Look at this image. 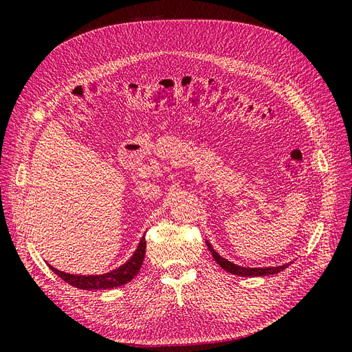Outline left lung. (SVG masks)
<instances>
[{
    "label": "left lung",
    "instance_id": "left-lung-1",
    "mask_svg": "<svg viewBox=\"0 0 352 352\" xmlns=\"http://www.w3.org/2000/svg\"><path fill=\"white\" fill-rule=\"evenodd\" d=\"M207 247L210 250V252L212 254V258L217 261V264L220 267L225 269L226 272L236 274V276H245V278H255V276H269V274H276L282 270H285L289 264H283V265H276V267H241L238 264H233L232 261L223 258L219 252H216L212 250V247L210 245V242L207 241Z\"/></svg>",
    "mask_w": 352,
    "mask_h": 352
}]
</instances>
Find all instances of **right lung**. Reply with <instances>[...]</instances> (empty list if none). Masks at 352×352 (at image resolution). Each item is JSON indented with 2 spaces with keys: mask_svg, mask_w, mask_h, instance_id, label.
<instances>
[{
  "mask_svg": "<svg viewBox=\"0 0 352 352\" xmlns=\"http://www.w3.org/2000/svg\"><path fill=\"white\" fill-rule=\"evenodd\" d=\"M145 248H146V241L145 238L141 239L140 245H138L136 251L133 252L132 257L127 260L120 267H117L113 272L104 273V274H95V276H79V274H70L60 272L57 269L50 265V269L54 272L58 278H61L69 285L79 287L83 291H98V289H111V287L123 286L129 283L135 276L140 272L141 265L144 263L145 257Z\"/></svg>",
  "mask_w": 352,
  "mask_h": 352,
  "instance_id": "obj_1",
  "label": "right lung"
}]
</instances>
